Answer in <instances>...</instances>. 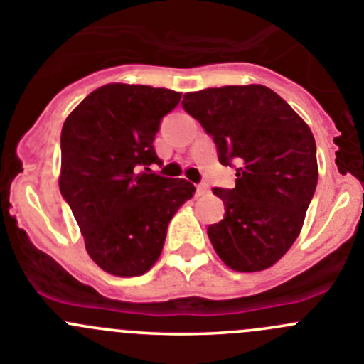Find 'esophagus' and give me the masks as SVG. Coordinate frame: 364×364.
Wrapping results in <instances>:
<instances>
[{
	"instance_id": "34e87169",
	"label": "esophagus",
	"mask_w": 364,
	"mask_h": 364,
	"mask_svg": "<svg viewBox=\"0 0 364 364\" xmlns=\"http://www.w3.org/2000/svg\"><path fill=\"white\" fill-rule=\"evenodd\" d=\"M206 193H208V185L206 183L198 185V196H206Z\"/></svg>"
}]
</instances>
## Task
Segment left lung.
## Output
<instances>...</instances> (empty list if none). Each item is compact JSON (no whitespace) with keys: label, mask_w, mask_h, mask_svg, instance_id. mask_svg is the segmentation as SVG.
I'll list each match as a JSON object with an SVG mask.
<instances>
[{"label":"left lung","mask_w":364,"mask_h":364,"mask_svg":"<svg viewBox=\"0 0 364 364\" xmlns=\"http://www.w3.org/2000/svg\"><path fill=\"white\" fill-rule=\"evenodd\" d=\"M183 107L213 138L223 165L239 163L235 188H213L224 219L208 228L228 267L264 271L298 239L318 183L309 125L273 90L223 86L183 97Z\"/></svg>","instance_id":"1"}]
</instances>
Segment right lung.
<instances>
[{
	"label": "right lung",
	"instance_id": "add662e5",
	"mask_svg": "<svg viewBox=\"0 0 364 364\" xmlns=\"http://www.w3.org/2000/svg\"><path fill=\"white\" fill-rule=\"evenodd\" d=\"M181 93L141 84H105L70 114L60 134L59 188L95 264L140 277L161 255L174 213L192 199L186 179L161 178L154 136Z\"/></svg>",
	"mask_w": 364,
	"mask_h": 364
}]
</instances>
